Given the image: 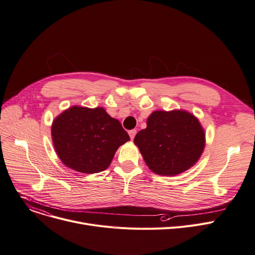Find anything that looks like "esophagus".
<instances>
[{
	"label": "esophagus",
	"mask_w": 255,
	"mask_h": 255,
	"mask_svg": "<svg viewBox=\"0 0 255 255\" xmlns=\"http://www.w3.org/2000/svg\"><path fill=\"white\" fill-rule=\"evenodd\" d=\"M128 133H129V136H130L131 140H133V139H134V136H135V134H136V130L132 129V130H130Z\"/></svg>",
	"instance_id": "esophagus-1"
}]
</instances>
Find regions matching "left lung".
Instances as JSON below:
<instances>
[{
    "mask_svg": "<svg viewBox=\"0 0 255 255\" xmlns=\"http://www.w3.org/2000/svg\"><path fill=\"white\" fill-rule=\"evenodd\" d=\"M134 143L152 172L174 176L199 161L206 138L204 128L192 113L155 111L147 118L146 128L135 135Z\"/></svg>",
    "mask_w": 255,
    "mask_h": 255,
    "instance_id": "1",
    "label": "left lung"
}]
</instances>
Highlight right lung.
Masks as SVG:
<instances>
[{"label":"right lung","instance_id":"1","mask_svg":"<svg viewBox=\"0 0 255 255\" xmlns=\"http://www.w3.org/2000/svg\"><path fill=\"white\" fill-rule=\"evenodd\" d=\"M56 154L73 170L93 174L106 170L119 146L130 140L121 123L104 108L74 106L51 126Z\"/></svg>","mask_w":255,"mask_h":255}]
</instances>
